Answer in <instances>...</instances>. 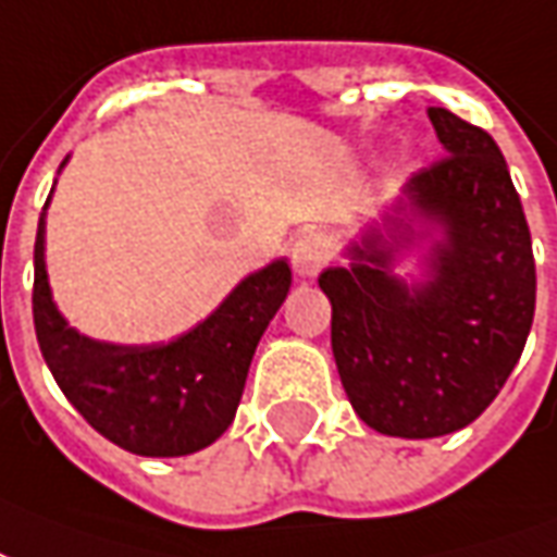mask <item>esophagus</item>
Wrapping results in <instances>:
<instances>
[{
  "label": "esophagus",
  "mask_w": 557,
  "mask_h": 557,
  "mask_svg": "<svg viewBox=\"0 0 557 557\" xmlns=\"http://www.w3.org/2000/svg\"><path fill=\"white\" fill-rule=\"evenodd\" d=\"M290 261H294L296 275L302 278H314V275L326 267L329 261V243L320 231H308L302 237H296L294 249H290Z\"/></svg>",
  "instance_id": "obj_1"
}]
</instances>
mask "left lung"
I'll return each mask as SVG.
<instances>
[{
    "label": "left lung",
    "instance_id": "8db88e82",
    "mask_svg": "<svg viewBox=\"0 0 557 557\" xmlns=\"http://www.w3.org/2000/svg\"><path fill=\"white\" fill-rule=\"evenodd\" d=\"M428 115L448 157L412 174L350 239V263L318 278L356 416L400 440L462 430L493 404L537 294L529 222L498 145L448 109ZM412 253L422 275L397 276Z\"/></svg>",
    "mask_w": 557,
    "mask_h": 557
}]
</instances>
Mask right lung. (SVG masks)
Returning <instances> with one entry per match:
<instances>
[{
    "mask_svg": "<svg viewBox=\"0 0 557 557\" xmlns=\"http://www.w3.org/2000/svg\"><path fill=\"white\" fill-rule=\"evenodd\" d=\"M52 189L35 237L32 314L44 362L64 397L100 436L139 457H186L213 445L237 416L258 341L287 299L294 278L287 258L246 275L216 311L177 338L157 344L88 338L52 299L44 258Z\"/></svg>",
    "mask_w": 557,
    "mask_h": 557,
    "instance_id": "add662e5",
    "label": "right lung"
}]
</instances>
